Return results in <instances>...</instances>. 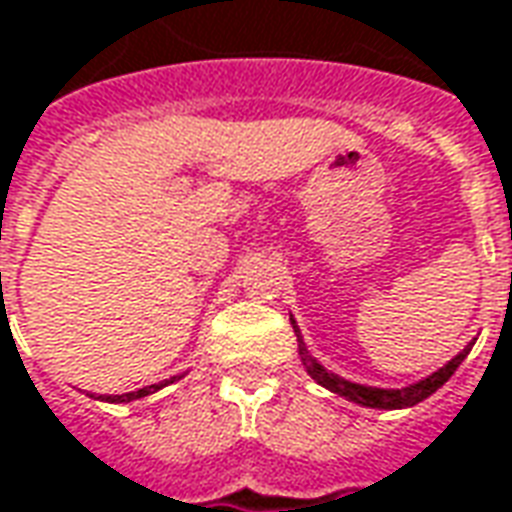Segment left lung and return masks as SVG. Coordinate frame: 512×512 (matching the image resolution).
I'll use <instances>...</instances> for the list:
<instances>
[{
	"mask_svg": "<svg viewBox=\"0 0 512 512\" xmlns=\"http://www.w3.org/2000/svg\"><path fill=\"white\" fill-rule=\"evenodd\" d=\"M291 325H294V319H291ZM297 330V325H294ZM300 333V330H297ZM471 353V344L462 350L460 356H454L448 361L446 367H440L437 373H431L429 378H423V381H417L412 387H403V389H378V387H364V384H353V381H344L339 375L328 373L319 361H316L308 350H305V342L300 339V356L302 364H305V370L308 375L314 378L316 384H322L330 392H336V395H342L347 401L358 403V406H370V409H406V406H415V403L426 401L429 395H434L437 389L446 384L451 375L457 373V367H460L465 356Z\"/></svg>",
	"mask_w": 512,
	"mask_h": 512,
	"instance_id": "left-lung-1",
	"label": "left lung"
}]
</instances>
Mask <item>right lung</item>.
Instances as JSON below:
<instances>
[{
	"mask_svg": "<svg viewBox=\"0 0 512 512\" xmlns=\"http://www.w3.org/2000/svg\"><path fill=\"white\" fill-rule=\"evenodd\" d=\"M170 381H176V378H170ZM165 381V384H170ZM165 384H151V387H142L137 392H125V395H100V401H111V403H128V401H137V398H145V395H151L156 389H162Z\"/></svg>",
	"mask_w": 512,
	"mask_h": 512,
	"instance_id": "obj_1",
	"label": "right lung"
}]
</instances>
